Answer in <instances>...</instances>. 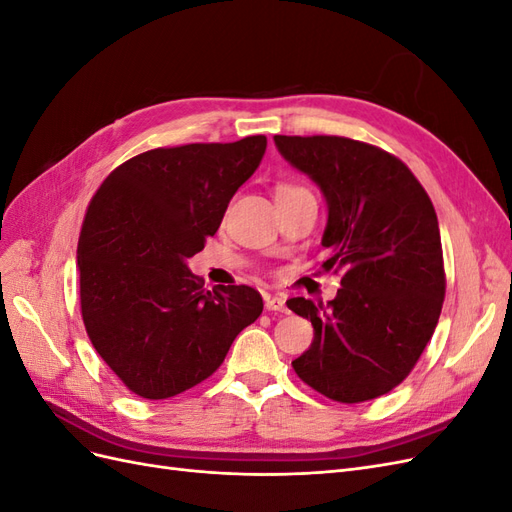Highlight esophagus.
Segmentation results:
<instances>
[{"label":"esophagus","mask_w":512,"mask_h":512,"mask_svg":"<svg viewBox=\"0 0 512 512\" xmlns=\"http://www.w3.org/2000/svg\"><path fill=\"white\" fill-rule=\"evenodd\" d=\"M265 305L269 312H280V314H288L286 301L282 297H265Z\"/></svg>","instance_id":"esophagus-1"}]
</instances>
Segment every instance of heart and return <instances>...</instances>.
I'll list each match as a JSON object with an SVG mask.
<instances>
[{
	"label": "heart",
	"mask_w": 512,
	"mask_h": 512,
	"mask_svg": "<svg viewBox=\"0 0 512 512\" xmlns=\"http://www.w3.org/2000/svg\"><path fill=\"white\" fill-rule=\"evenodd\" d=\"M297 190H305V188H301V185H297V183H280L275 188V196L277 194H286V192H297Z\"/></svg>",
	"instance_id": "obj_1"
}]
</instances>
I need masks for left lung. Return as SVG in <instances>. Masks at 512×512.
<instances>
[{"label":"left lung","mask_w":512,"mask_h":512,"mask_svg":"<svg viewBox=\"0 0 512 512\" xmlns=\"http://www.w3.org/2000/svg\"><path fill=\"white\" fill-rule=\"evenodd\" d=\"M282 156L327 198L324 271H342L337 297H297L314 342L297 376L339 404H361L408 378L442 312L446 275L438 215L412 170L346 136H273Z\"/></svg>","instance_id":"left-lung-1"}]
</instances>
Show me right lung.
I'll list each match as a JSON object with an SVG mask.
<instances>
[{"label":"right lung","instance_id":"right-lung-1","mask_svg":"<svg viewBox=\"0 0 512 512\" xmlns=\"http://www.w3.org/2000/svg\"><path fill=\"white\" fill-rule=\"evenodd\" d=\"M265 149L262 134L158 147L117 166L91 198L76 247L81 314L134 395L168 399L207 380L262 314L258 290H205L185 260L218 232Z\"/></svg>","mask_w":512,"mask_h":512}]
</instances>
